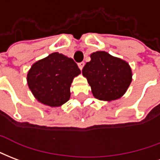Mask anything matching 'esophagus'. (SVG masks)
I'll use <instances>...</instances> for the list:
<instances>
[{"label":"esophagus","mask_w":160,"mask_h":160,"mask_svg":"<svg viewBox=\"0 0 160 160\" xmlns=\"http://www.w3.org/2000/svg\"><path fill=\"white\" fill-rule=\"evenodd\" d=\"M85 63L84 62H80L78 63V67L80 68V70H82V68H83V66H84Z\"/></svg>","instance_id":"34e87169"}]
</instances>
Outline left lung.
I'll use <instances>...</instances> for the list:
<instances>
[{"label": "left lung", "mask_w": 160, "mask_h": 160, "mask_svg": "<svg viewBox=\"0 0 160 160\" xmlns=\"http://www.w3.org/2000/svg\"><path fill=\"white\" fill-rule=\"evenodd\" d=\"M90 58L82 72L91 87L93 95L107 101L122 97L132 81L129 64L105 51L91 53Z\"/></svg>", "instance_id": "8db88e82"}]
</instances>
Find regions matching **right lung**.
Listing matches in <instances>:
<instances>
[{
  "instance_id": "right-lung-1",
  "label": "right lung",
  "mask_w": 160,
  "mask_h": 160,
  "mask_svg": "<svg viewBox=\"0 0 160 160\" xmlns=\"http://www.w3.org/2000/svg\"><path fill=\"white\" fill-rule=\"evenodd\" d=\"M80 73L72 58L53 53L32 65L27 74L28 86L39 102L59 107L69 101L73 78Z\"/></svg>"
}]
</instances>
